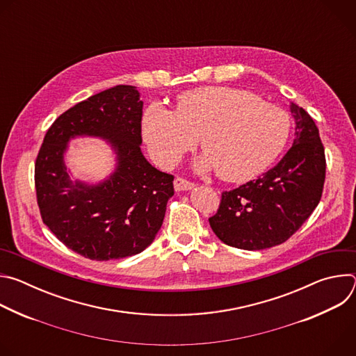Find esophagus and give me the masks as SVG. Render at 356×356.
I'll return each instance as SVG.
<instances>
[{"instance_id":"1","label":"esophagus","mask_w":356,"mask_h":356,"mask_svg":"<svg viewBox=\"0 0 356 356\" xmlns=\"http://www.w3.org/2000/svg\"><path fill=\"white\" fill-rule=\"evenodd\" d=\"M193 187H194V183H191L186 179H181V177L175 179V190L176 191H184V190H190Z\"/></svg>"}]
</instances>
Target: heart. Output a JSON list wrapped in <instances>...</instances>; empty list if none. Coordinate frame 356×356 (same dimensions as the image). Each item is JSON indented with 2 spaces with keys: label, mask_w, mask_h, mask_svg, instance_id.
<instances>
[{
  "label": "heart",
  "mask_w": 356,
  "mask_h": 356,
  "mask_svg": "<svg viewBox=\"0 0 356 356\" xmlns=\"http://www.w3.org/2000/svg\"><path fill=\"white\" fill-rule=\"evenodd\" d=\"M290 129L289 114L248 90L211 86L181 92L176 110L150 104L142 120L149 154L159 166L176 165L197 143L201 170L216 169L225 181H245L279 156Z\"/></svg>",
  "instance_id": "b5f03b06"
}]
</instances>
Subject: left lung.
Returning a JSON list of instances; mask_svg holds the SVG:
<instances>
[{"label":"left lung","instance_id":"1","mask_svg":"<svg viewBox=\"0 0 356 356\" xmlns=\"http://www.w3.org/2000/svg\"><path fill=\"white\" fill-rule=\"evenodd\" d=\"M294 140L283 159L257 180L224 191L214 234L227 245L261 250L286 242L318 206L325 155L318 128L306 110L290 103Z\"/></svg>","mask_w":356,"mask_h":356}]
</instances>
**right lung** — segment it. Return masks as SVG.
<instances>
[{
    "mask_svg": "<svg viewBox=\"0 0 356 356\" xmlns=\"http://www.w3.org/2000/svg\"><path fill=\"white\" fill-rule=\"evenodd\" d=\"M143 103L134 86H115L63 113L44 135L35 163L42 221L56 238L92 261L140 253L162 227L173 176L152 166L140 152ZM111 142L118 168L97 185L72 182L64 165L70 138Z\"/></svg>",
    "mask_w": 356,
    "mask_h": 356,
    "instance_id": "1",
    "label": "right lung"
}]
</instances>
